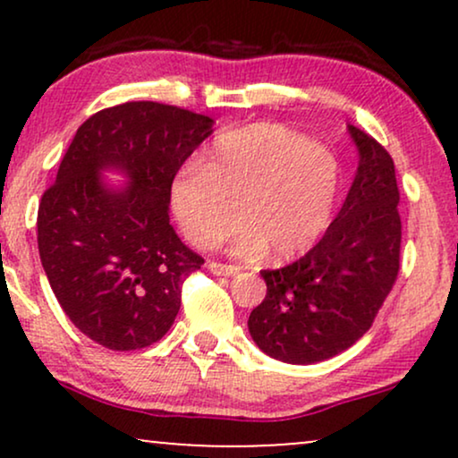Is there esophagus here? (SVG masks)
<instances>
[{
  "label": "esophagus",
  "mask_w": 458,
  "mask_h": 458,
  "mask_svg": "<svg viewBox=\"0 0 458 458\" xmlns=\"http://www.w3.org/2000/svg\"><path fill=\"white\" fill-rule=\"evenodd\" d=\"M208 268H210V273L223 275V277H233V275H237V273L242 271L240 267H235V265H223V262H215V260L208 262Z\"/></svg>",
  "instance_id": "1"
}]
</instances>
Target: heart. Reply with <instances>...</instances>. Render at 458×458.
<instances>
[{"label":"heart","instance_id":"b5f03b06","mask_svg":"<svg viewBox=\"0 0 458 458\" xmlns=\"http://www.w3.org/2000/svg\"><path fill=\"white\" fill-rule=\"evenodd\" d=\"M340 187L334 152L284 124L256 123L218 135L199 168H181L171 208L193 246H218L242 221L237 254L259 259L271 248L287 260L325 235Z\"/></svg>","mask_w":458,"mask_h":458}]
</instances>
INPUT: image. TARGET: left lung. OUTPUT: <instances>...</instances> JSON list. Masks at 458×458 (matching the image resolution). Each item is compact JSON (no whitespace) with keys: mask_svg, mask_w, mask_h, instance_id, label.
Returning <instances> with one entry per match:
<instances>
[{"mask_svg":"<svg viewBox=\"0 0 458 458\" xmlns=\"http://www.w3.org/2000/svg\"><path fill=\"white\" fill-rule=\"evenodd\" d=\"M359 149L352 187L325 235L302 259L260 271L267 296L248 329L262 352L290 365H312L344 352L373 325L396 284L400 225L392 156L348 124Z\"/></svg>","mask_w":458,"mask_h":458,"instance_id":"1","label":"left lung"}]
</instances>
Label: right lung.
I'll return each mask as SVG.
<instances>
[{"label": "right lung", "instance_id": "1", "mask_svg": "<svg viewBox=\"0 0 458 458\" xmlns=\"http://www.w3.org/2000/svg\"><path fill=\"white\" fill-rule=\"evenodd\" d=\"M210 116L158 102L99 110L77 129L37 215L43 271L62 310L99 346L140 350L171 329L204 259L168 223L171 185ZM118 170L128 185L101 177Z\"/></svg>", "mask_w": 458, "mask_h": 458}]
</instances>
